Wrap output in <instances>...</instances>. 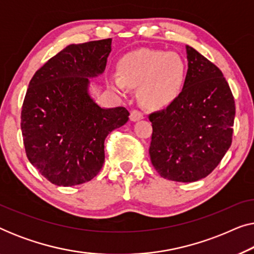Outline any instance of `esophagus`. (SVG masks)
Here are the masks:
<instances>
[{"label":"esophagus","instance_id":"34e87169","mask_svg":"<svg viewBox=\"0 0 254 254\" xmlns=\"http://www.w3.org/2000/svg\"><path fill=\"white\" fill-rule=\"evenodd\" d=\"M143 118H144V116H143V113L141 112V111L133 110L130 112V120L131 121H138V120L143 119Z\"/></svg>","mask_w":254,"mask_h":254}]
</instances>
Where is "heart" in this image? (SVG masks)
<instances>
[{
  "label": "heart",
  "instance_id": "b5f03b06",
  "mask_svg": "<svg viewBox=\"0 0 254 254\" xmlns=\"http://www.w3.org/2000/svg\"><path fill=\"white\" fill-rule=\"evenodd\" d=\"M119 76H112L111 85L125 93L128 86H137L138 98L145 106L169 105L180 95L185 84L186 65L176 53L142 48L125 55L118 62Z\"/></svg>",
  "mask_w": 254,
  "mask_h": 254
}]
</instances>
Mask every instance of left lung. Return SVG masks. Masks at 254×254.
I'll return each instance as SVG.
<instances>
[{"instance_id":"obj_1","label":"left lung","mask_w":254,"mask_h":254,"mask_svg":"<svg viewBox=\"0 0 254 254\" xmlns=\"http://www.w3.org/2000/svg\"><path fill=\"white\" fill-rule=\"evenodd\" d=\"M189 69L183 91L162 111L149 114V155L161 177L192 183L220 164L232 142L236 106L223 74L186 46Z\"/></svg>"}]
</instances>
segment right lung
Wrapping results in <instances>:
<instances>
[{"label": "right lung", "instance_id": "obj_1", "mask_svg": "<svg viewBox=\"0 0 254 254\" xmlns=\"http://www.w3.org/2000/svg\"><path fill=\"white\" fill-rule=\"evenodd\" d=\"M112 39L69 45L31 78L20 114L31 164L48 182L74 186L98 175L104 142L127 123L123 106L102 109L89 96V78L103 74Z\"/></svg>", "mask_w": 254, "mask_h": 254}]
</instances>
